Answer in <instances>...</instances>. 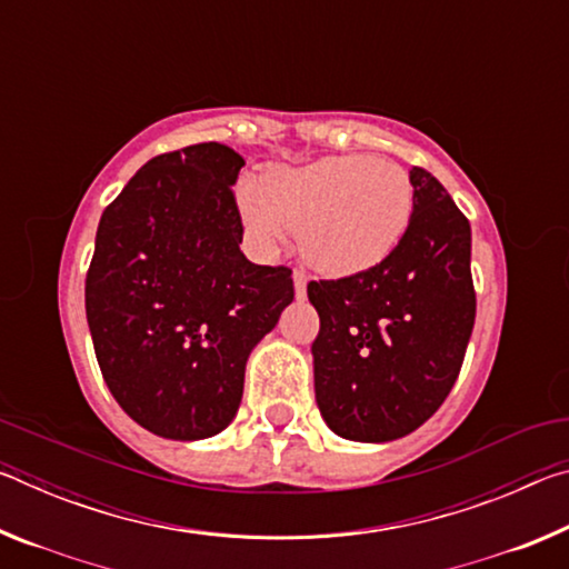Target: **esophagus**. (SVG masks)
Instances as JSON below:
<instances>
[{
  "label": "esophagus",
  "mask_w": 569,
  "mask_h": 569,
  "mask_svg": "<svg viewBox=\"0 0 569 569\" xmlns=\"http://www.w3.org/2000/svg\"><path fill=\"white\" fill-rule=\"evenodd\" d=\"M306 283H308L306 273L301 271V268H296V271H293V286H296V296L298 298L306 296Z\"/></svg>",
  "instance_id": "1"
}]
</instances>
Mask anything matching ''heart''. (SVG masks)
Wrapping results in <instances>:
<instances>
[{
  "label": "heart",
  "mask_w": 569,
  "mask_h": 569,
  "mask_svg": "<svg viewBox=\"0 0 569 569\" xmlns=\"http://www.w3.org/2000/svg\"><path fill=\"white\" fill-rule=\"evenodd\" d=\"M238 208L250 236L266 250L298 230L306 263L323 276L369 271L407 233L413 188L389 160L331 156L298 168H273L261 180L243 178Z\"/></svg>",
  "instance_id": "heart-1"
}]
</instances>
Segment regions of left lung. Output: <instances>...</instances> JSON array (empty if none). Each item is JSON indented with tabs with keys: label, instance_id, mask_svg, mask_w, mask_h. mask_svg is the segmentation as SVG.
<instances>
[{
	"label": "left lung",
	"instance_id": "left-lung-1",
	"mask_svg": "<svg viewBox=\"0 0 569 569\" xmlns=\"http://www.w3.org/2000/svg\"><path fill=\"white\" fill-rule=\"evenodd\" d=\"M413 210L397 248L369 271L311 281L321 417L351 441L411 435L459 377L475 329L471 228L445 186L411 168Z\"/></svg>",
	"mask_w": 569,
	"mask_h": 569
}]
</instances>
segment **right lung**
Returning <instances> with one entry per match:
<instances>
[{"mask_svg":"<svg viewBox=\"0 0 569 569\" xmlns=\"http://www.w3.org/2000/svg\"><path fill=\"white\" fill-rule=\"evenodd\" d=\"M243 166L220 142L166 152L100 218L84 281L94 356L122 411L158 437L223 431L250 351L293 301L291 268L250 263L238 246Z\"/></svg>","mask_w":569,"mask_h":569,"instance_id":"1","label":"right lung"}]
</instances>
